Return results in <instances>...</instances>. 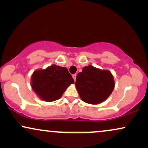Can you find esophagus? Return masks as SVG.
<instances>
[{
    "label": "esophagus",
    "mask_w": 148,
    "mask_h": 148,
    "mask_svg": "<svg viewBox=\"0 0 148 148\" xmlns=\"http://www.w3.org/2000/svg\"><path fill=\"white\" fill-rule=\"evenodd\" d=\"M72 77L74 78V81H76V74H73L72 75Z\"/></svg>",
    "instance_id": "34e87169"
}]
</instances>
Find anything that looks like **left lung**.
Wrapping results in <instances>:
<instances>
[{
  "mask_svg": "<svg viewBox=\"0 0 148 148\" xmlns=\"http://www.w3.org/2000/svg\"><path fill=\"white\" fill-rule=\"evenodd\" d=\"M75 84L82 101L94 105L108 99L113 91L115 82L109 70L89 65L84 67L82 72L78 73Z\"/></svg>",
  "mask_w": 148,
  "mask_h": 148,
  "instance_id": "obj_1",
  "label": "left lung"
}]
</instances>
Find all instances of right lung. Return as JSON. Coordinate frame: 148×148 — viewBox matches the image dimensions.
Returning <instances> with one entry per match:
<instances>
[{
    "mask_svg": "<svg viewBox=\"0 0 148 148\" xmlns=\"http://www.w3.org/2000/svg\"><path fill=\"white\" fill-rule=\"evenodd\" d=\"M74 82L68 69L56 64L35 70L31 77L32 88L40 99L47 102L60 99Z\"/></svg>",
    "mask_w": 148,
    "mask_h": 148,
    "instance_id": "right-lung-1",
    "label": "right lung"
}]
</instances>
